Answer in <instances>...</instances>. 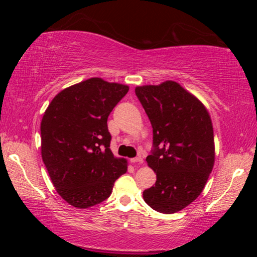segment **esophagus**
<instances>
[{"instance_id": "esophagus-1", "label": "esophagus", "mask_w": 257, "mask_h": 257, "mask_svg": "<svg viewBox=\"0 0 257 257\" xmlns=\"http://www.w3.org/2000/svg\"><path fill=\"white\" fill-rule=\"evenodd\" d=\"M130 162L132 163H143L144 162V160H143L142 156H137V158H134V159H130Z\"/></svg>"}]
</instances>
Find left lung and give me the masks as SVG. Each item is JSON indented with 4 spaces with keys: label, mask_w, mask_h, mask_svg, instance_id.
Returning a JSON list of instances; mask_svg holds the SVG:
<instances>
[{
    "label": "left lung",
    "mask_w": 257,
    "mask_h": 257,
    "mask_svg": "<svg viewBox=\"0 0 257 257\" xmlns=\"http://www.w3.org/2000/svg\"><path fill=\"white\" fill-rule=\"evenodd\" d=\"M135 92L153 128L154 150L146 161L156 181L143 197L158 212H179L201 195L214 165L211 116L176 81L138 86Z\"/></svg>",
    "instance_id": "left-lung-1"
}]
</instances>
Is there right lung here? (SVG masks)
<instances>
[{"label":"right lung","mask_w":257,"mask_h":257,"mask_svg":"<svg viewBox=\"0 0 257 257\" xmlns=\"http://www.w3.org/2000/svg\"><path fill=\"white\" fill-rule=\"evenodd\" d=\"M128 90L127 85L89 78L61 90L43 115V162L58 194L73 207L105 201L127 172V160L110 150L107 116Z\"/></svg>","instance_id":"obj_1"}]
</instances>
